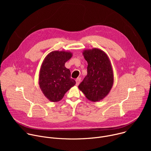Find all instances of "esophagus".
Returning a JSON list of instances; mask_svg holds the SVG:
<instances>
[{"label":"esophagus","instance_id":"1","mask_svg":"<svg viewBox=\"0 0 151 151\" xmlns=\"http://www.w3.org/2000/svg\"><path fill=\"white\" fill-rule=\"evenodd\" d=\"M81 78H76V85H78L79 84V83H80V82H81Z\"/></svg>","mask_w":151,"mask_h":151}]
</instances>
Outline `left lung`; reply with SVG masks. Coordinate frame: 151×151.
I'll return each instance as SVG.
<instances>
[{
	"instance_id": "1",
	"label": "left lung",
	"mask_w": 151,
	"mask_h": 151,
	"mask_svg": "<svg viewBox=\"0 0 151 151\" xmlns=\"http://www.w3.org/2000/svg\"><path fill=\"white\" fill-rule=\"evenodd\" d=\"M88 63L87 75L78 88L90 101H98L106 97L114 84V72L110 59L99 48L85 50L82 52Z\"/></svg>"
}]
</instances>
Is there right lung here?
Wrapping results in <instances>:
<instances>
[{"mask_svg": "<svg viewBox=\"0 0 151 151\" xmlns=\"http://www.w3.org/2000/svg\"><path fill=\"white\" fill-rule=\"evenodd\" d=\"M73 54L66 51H54L43 61L39 75V85L44 96L51 101L61 100L65 93L76 84L65 63Z\"/></svg>", "mask_w": 151, "mask_h": 151, "instance_id": "1", "label": "right lung"}]
</instances>
